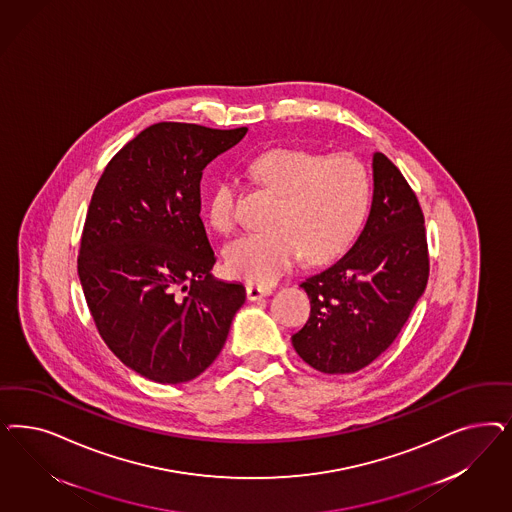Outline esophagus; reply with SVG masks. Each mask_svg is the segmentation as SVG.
<instances>
[{
    "instance_id": "1",
    "label": "esophagus",
    "mask_w": 512,
    "mask_h": 512,
    "mask_svg": "<svg viewBox=\"0 0 512 512\" xmlns=\"http://www.w3.org/2000/svg\"><path fill=\"white\" fill-rule=\"evenodd\" d=\"M269 294H271V288L258 286V284H247V297L250 301L262 299V297L269 296Z\"/></svg>"
}]
</instances>
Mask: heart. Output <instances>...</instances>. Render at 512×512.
Returning a JSON list of instances; mask_svg holds the SVG:
<instances>
[{"label":"heart","instance_id":"1","mask_svg":"<svg viewBox=\"0 0 512 512\" xmlns=\"http://www.w3.org/2000/svg\"><path fill=\"white\" fill-rule=\"evenodd\" d=\"M250 173L277 194L267 224L226 247V267L250 284H273L305 254L324 264L354 241L369 209L371 181L365 165L352 156H326L303 149H273L256 156ZM241 184L218 182L209 198L216 230L230 233L239 224Z\"/></svg>","mask_w":512,"mask_h":512}]
</instances>
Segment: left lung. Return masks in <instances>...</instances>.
<instances>
[{
	"label": "left lung",
	"mask_w": 512,
	"mask_h": 512,
	"mask_svg": "<svg viewBox=\"0 0 512 512\" xmlns=\"http://www.w3.org/2000/svg\"><path fill=\"white\" fill-rule=\"evenodd\" d=\"M373 203L358 241L328 269L301 282L307 324L292 335L297 354L328 375L375 362L397 335L429 277L424 213L403 173L373 156Z\"/></svg>",
	"instance_id": "8db88e82"
}]
</instances>
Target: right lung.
<instances>
[{"instance_id": "1", "label": "right lung", "mask_w": 512, "mask_h": 512, "mask_svg": "<svg viewBox=\"0 0 512 512\" xmlns=\"http://www.w3.org/2000/svg\"><path fill=\"white\" fill-rule=\"evenodd\" d=\"M247 128L158 122L116 152L84 220L79 277L101 339L139 375L179 384L224 347L245 303L241 284L211 279L201 220L203 169Z\"/></svg>"}]
</instances>
